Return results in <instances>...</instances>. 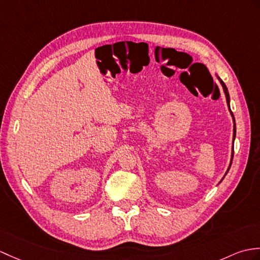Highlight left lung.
<instances>
[{"label":"left lung","mask_w":260,"mask_h":260,"mask_svg":"<svg viewBox=\"0 0 260 260\" xmlns=\"http://www.w3.org/2000/svg\"><path fill=\"white\" fill-rule=\"evenodd\" d=\"M218 80H219V82H220V84H221V86H222V88H224V93H225V95H226V100H227V105H228V107H229V111H231V106H229V93H228V89H227V87H226V85H225V83L222 82L220 78L218 77ZM231 114H232V116H233V120H234V141H235V137H236V124H235V118H234V114H233V112L231 111ZM233 157H234V150H233V153H232V159H231V164H229V167H228V170H227V172H226V174L228 173V171H229V168H231V166H232V161H233ZM226 174H225V176H226ZM222 179H224V177H222ZM221 179V180H222Z\"/></svg>","instance_id":"1"}]
</instances>
